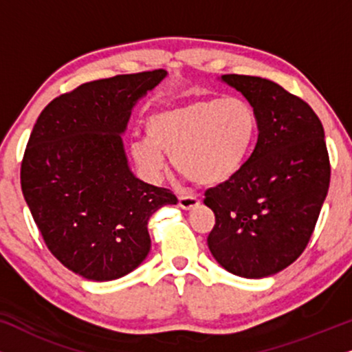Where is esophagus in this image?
Listing matches in <instances>:
<instances>
[{
    "mask_svg": "<svg viewBox=\"0 0 352 352\" xmlns=\"http://www.w3.org/2000/svg\"><path fill=\"white\" fill-rule=\"evenodd\" d=\"M177 200H179L181 208L186 210V211L194 210V208H197V206L200 205V200H197L195 197H189V195H181Z\"/></svg>",
    "mask_w": 352,
    "mask_h": 352,
    "instance_id": "34e87169",
    "label": "esophagus"
}]
</instances>
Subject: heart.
<instances>
[{"mask_svg": "<svg viewBox=\"0 0 352 352\" xmlns=\"http://www.w3.org/2000/svg\"><path fill=\"white\" fill-rule=\"evenodd\" d=\"M146 131L148 138L131 144V157L144 176L160 179L166 153L190 179L218 187L232 181L247 162L258 118L240 98H205L155 110L146 120Z\"/></svg>", "mask_w": 352, "mask_h": 352, "instance_id": "1", "label": "heart"}]
</instances>
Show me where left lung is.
<instances>
[{"label":"left lung","instance_id":"1","mask_svg":"<svg viewBox=\"0 0 352 352\" xmlns=\"http://www.w3.org/2000/svg\"><path fill=\"white\" fill-rule=\"evenodd\" d=\"M258 118L256 147L239 175L208 189L216 224L208 248L234 276L263 278L296 261L330 184L324 126L305 100L271 80L223 75Z\"/></svg>","mask_w":352,"mask_h":352}]
</instances>
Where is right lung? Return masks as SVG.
<instances>
[{
    "instance_id": "obj_1",
    "label": "right lung",
    "mask_w": 352,
    "mask_h": 352,
    "mask_svg": "<svg viewBox=\"0 0 352 352\" xmlns=\"http://www.w3.org/2000/svg\"><path fill=\"white\" fill-rule=\"evenodd\" d=\"M166 75L81 85L46 105L28 139L23 199L50 252L88 280H115L141 266L151 252L148 219L177 201L134 176L122 139L134 105Z\"/></svg>"
}]
</instances>
